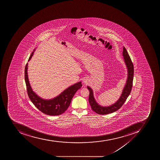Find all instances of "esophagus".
<instances>
[{
    "label": "esophagus",
    "instance_id": "1",
    "mask_svg": "<svg viewBox=\"0 0 160 160\" xmlns=\"http://www.w3.org/2000/svg\"><path fill=\"white\" fill-rule=\"evenodd\" d=\"M83 82L84 84L87 85V84H88V83H89V79H88V78H84V79H83Z\"/></svg>",
    "mask_w": 160,
    "mask_h": 160
}]
</instances>
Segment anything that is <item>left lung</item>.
<instances>
[{
    "instance_id": "1",
    "label": "left lung",
    "mask_w": 160,
    "mask_h": 160,
    "mask_svg": "<svg viewBox=\"0 0 160 160\" xmlns=\"http://www.w3.org/2000/svg\"><path fill=\"white\" fill-rule=\"evenodd\" d=\"M122 56L123 57V60L127 68V79L120 98H118V100L115 103L108 107H103L99 105L96 102V99L94 98L93 90L88 86L87 87L89 91L88 101L92 109L94 112L99 115H106L118 111V109L121 108L123 103H125V101L131 93V90L132 88L134 70L132 62L131 61L130 56L128 55V53L125 47L123 48Z\"/></svg>"
}]
</instances>
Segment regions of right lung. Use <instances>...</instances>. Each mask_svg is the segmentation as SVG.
<instances>
[{
	"mask_svg": "<svg viewBox=\"0 0 160 160\" xmlns=\"http://www.w3.org/2000/svg\"><path fill=\"white\" fill-rule=\"evenodd\" d=\"M34 50L35 49L30 55L28 62L33 55ZM28 63H27L25 66L24 77L28 94L32 102L39 111L46 115L58 116L63 113L69 107L74 94L82 87V82H78L70 86L54 98L43 99L36 94L30 86L28 78Z\"/></svg>",
	"mask_w": 160,
	"mask_h": 160,
	"instance_id": "right-lung-1",
	"label": "right lung"
}]
</instances>
